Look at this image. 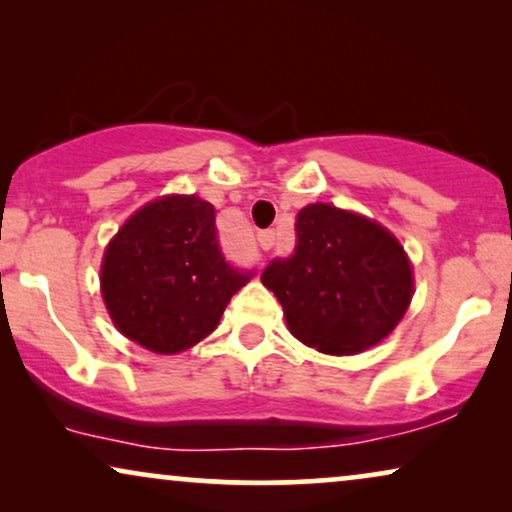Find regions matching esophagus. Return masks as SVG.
I'll list each match as a JSON object with an SVG mask.
<instances>
[{
    "label": "esophagus",
    "mask_w": 512,
    "mask_h": 512,
    "mask_svg": "<svg viewBox=\"0 0 512 512\" xmlns=\"http://www.w3.org/2000/svg\"><path fill=\"white\" fill-rule=\"evenodd\" d=\"M256 242L263 251H270L275 247V233H272V230H261V233L256 235Z\"/></svg>",
    "instance_id": "esophagus-1"
}]
</instances>
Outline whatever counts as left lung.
I'll return each instance as SVG.
<instances>
[{
    "instance_id": "1",
    "label": "left lung",
    "mask_w": 512,
    "mask_h": 512,
    "mask_svg": "<svg viewBox=\"0 0 512 512\" xmlns=\"http://www.w3.org/2000/svg\"><path fill=\"white\" fill-rule=\"evenodd\" d=\"M261 282L291 333L324 354H359L394 331L412 298V268L396 237L338 207L298 212L296 249L272 258Z\"/></svg>"
}]
</instances>
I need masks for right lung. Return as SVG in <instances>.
<instances>
[{"mask_svg": "<svg viewBox=\"0 0 512 512\" xmlns=\"http://www.w3.org/2000/svg\"><path fill=\"white\" fill-rule=\"evenodd\" d=\"M256 275L223 256L216 209L170 195L132 216L104 251L102 296L118 331L177 354L219 326L228 300Z\"/></svg>", "mask_w": 512, "mask_h": 512, "instance_id": "1", "label": "right lung"}]
</instances>
